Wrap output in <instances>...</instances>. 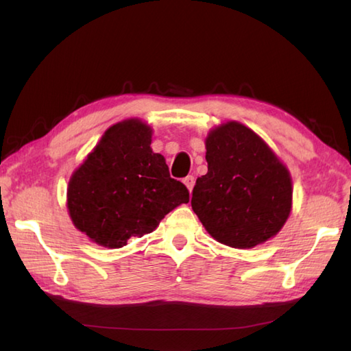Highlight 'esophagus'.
Masks as SVG:
<instances>
[{
  "label": "esophagus",
  "instance_id": "1",
  "mask_svg": "<svg viewBox=\"0 0 351 351\" xmlns=\"http://www.w3.org/2000/svg\"><path fill=\"white\" fill-rule=\"evenodd\" d=\"M184 184L187 185V189L191 191L193 187H195V176H193V175L185 176V178H184Z\"/></svg>",
  "mask_w": 351,
  "mask_h": 351
}]
</instances>
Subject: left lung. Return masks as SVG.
I'll return each mask as SVG.
<instances>
[{
    "label": "left lung",
    "mask_w": 351,
    "mask_h": 351,
    "mask_svg": "<svg viewBox=\"0 0 351 351\" xmlns=\"http://www.w3.org/2000/svg\"><path fill=\"white\" fill-rule=\"evenodd\" d=\"M208 173L197 178L191 208L215 240L250 249L279 232L291 211L287 167L255 132L228 122L206 138Z\"/></svg>",
    "instance_id": "8db88e82"
}]
</instances>
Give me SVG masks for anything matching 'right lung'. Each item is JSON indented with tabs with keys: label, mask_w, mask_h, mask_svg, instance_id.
<instances>
[{
	"label": "right lung",
	"mask_w": 351,
	"mask_h": 351,
	"mask_svg": "<svg viewBox=\"0 0 351 351\" xmlns=\"http://www.w3.org/2000/svg\"><path fill=\"white\" fill-rule=\"evenodd\" d=\"M151 137V128L134 119L113 125L71 178L73 225L104 247H123L131 237L151 234L164 215L189 202L187 187L152 152Z\"/></svg>",
	"instance_id": "add662e5"
}]
</instances>
